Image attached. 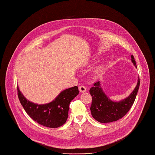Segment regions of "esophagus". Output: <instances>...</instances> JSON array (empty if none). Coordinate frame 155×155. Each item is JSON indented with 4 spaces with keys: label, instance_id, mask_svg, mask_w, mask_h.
<instances>
[{
    "label": "esophagus",
    "instance_id": "obj_1",
    "mask_svg": "<svg viewBox=\"0 0 155 155\" xmlns=\"http://www.w3.org/2000/svg\"><path fill=\"white\" fill-rule=\"evenodd\" d=\"M79 90L80 92H85L86 91V88L84 86H80L79 87Z\"/></svg>",
    "mask_w": 155,
    "mask_h": 155
}]
</instances>
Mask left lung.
I'll list each match as a JSON object with an SVG mask.
<instances>
[{
  "mask_svg": "<svg viewBox=\"0 0 155 155\" xmlns=\"http://www.w3.org/2000/svg\"><path fill=\"white\" fill-rule=\"evenodd\" d=\"M132 62L137 68L135 58L131 56ZM140 86V79L138 78L135 88L129 96L118 102L111 100L103 91L100 81L94 84L89 92L92 97L91 112L92 116L101 123H110L122 118L132 107L135 100Z\"/></svg>",
  "mask_w": 155,
  "mask_h": 155,
  "instance_id": "8db88e82",
  "label": "left lung"
}]
</instances>
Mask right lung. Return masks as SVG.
<instances>
[{"mask_svg": "<svg viewBox=\"0 0 155 155\" xmlns=\"http://www.w3.org/2000/svg\"><path fill=\"white\" fill-rule=\"evenodd\" d=\"M17 90L20 102L27 114L39 124L50 128H58L66 123L69 104L79 94L78 86H74L61 91L52 102L38 104L27 99L18 86Z\"/></svg>", "mask_w": 155, "mask_h": 155, "instance_id": "add662e5", "label": "right lung"}]
</instances>
